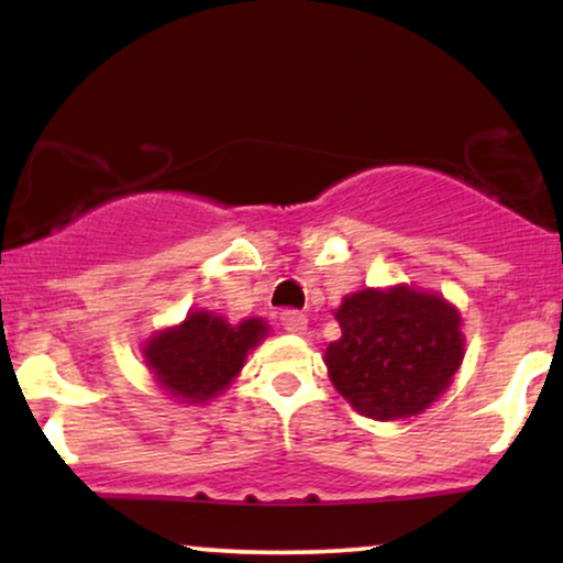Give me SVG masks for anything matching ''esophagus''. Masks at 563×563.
Returning <instances> with one entry per match:
<instances>
[{"instance_id": "obj_1", "label": "esophagus", "mask_w": 563, "mask_h": 563, "mask_svg": "<svg viewBox=\"0 0 563 563\" xmlns=\"http://www.w3.org/2000/svg\"><path fill=\"white\" fill-rule=\"evenodd\" d=\"M282 325H284V330H287V333L299 335V333H305L307 318L297 310H287V312H282Z\"/></svg>"}]
</instances>
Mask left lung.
<instances>
[{
  "mask_svg": "<svg viewBox=\"0 0 563 563\" xmlns=\"http://www.w3.org/2000/svg\"><path fill=\"white\" fill-rule=\"evenodd\" d=\"M341 338L325 349L333 387L374 420L420 415L449 389L464 358L461 314L412 287L364 289L335 310Z\"/></svg>",
  "mask_w": 563,
  "mask_h": 563,
  "instance_id": "obj_1",
  "label": "left lung"
}]
</instances>
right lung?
I'll return each instance as SVG.
<instances>
[{
  "label": "right lung",
  "mask_w": 563,
  "mask_h": 563,
  "mask_svg": "<svg viewBox=\"0 0 563 563\" xmlns=\"http://www.w3.org/2000/svg\"><path fill=\"white\" fill-rule=\"evenodd\" d=\"M266 335L268 325L261 318L230 325L220 314L189 312L181 325L153 335L143 356L161 389L179 402L199 405L228 389L249 351Z\"/></svg>",
  "instance_id": "obj_1"
}]
</instances>
